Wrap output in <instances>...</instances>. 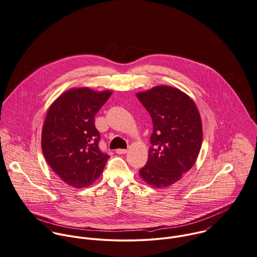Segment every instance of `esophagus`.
<instances>
[{"label":"esophagus","mask_w":257,"mask_h":257,"mask_svg":"<svg viewBox=\"0 0 257 257\" xmlns=\"http://www.w3.org/2000/svg\"><path fill=\"white\" fill-rule=\"evenodd\" d=\"M116 153L117 154H126L127 153V149H117Z\"/></svg>","instance_id":"esophagus-1"}]
</instances>
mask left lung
<instances>
[{"instance_id": "8db88e82", "label": "left lung", "mask_w": 257, "mask_h": 257, "mask_svg": "<svg viewBox=\"0 0 257 257\" xmlns=\"http://www.w3.org/2000/svg\"><path fill=\"white\" fill-rule=\"evenodd\" d=\"M152 118L147 164L139 170L149 185L174 184L194 165L202 144V122L194 101L170 86L136 94Z\"/></svg>"}]
</instances>
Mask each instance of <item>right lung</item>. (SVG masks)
<instances>
[{
  "label": "right lung",
  "mask_w": 257,
  "mask_h": 257,
  "mask_svg": "<svg viewBox=\"0 0 257 257\" xmlns=\"http://www.w3.org/2000/svg\"><path fill=\"white\" fill-rule=\"evenodd\" d=\"M112 95L72 88L50 106L42 129V150L52 170L68 185L84 188L99 178L110 157L99 149L95 115Z\"/></svg>",
  "instance_id": "obj_1"
}]
</instances>
